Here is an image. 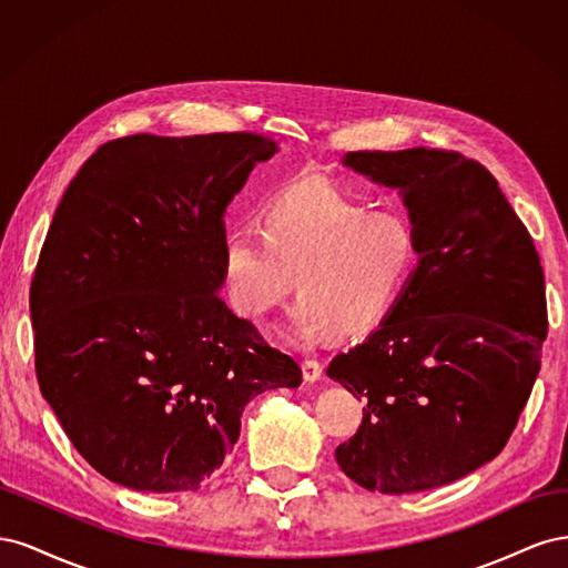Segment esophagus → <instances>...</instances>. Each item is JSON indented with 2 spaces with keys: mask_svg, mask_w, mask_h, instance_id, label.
Listing matches in <instances>:
<instances>
[{
  "mask_svg": "<svg viewBox=\"0 0 568 568\" xmlns=\"http://www.w3.org/2000/svg\"><path fill=\"white\" fill-rule=\"evenodd\" d=\"M301 367H303V379L305 382H317L320 376H322V372H324L320 359H311V357H305Z\"/></svg>",
  "mask_w": 568,
  "mask_h": 568,
  "instance_id": "obj_1",
  "label": "esophagus"
}]
</instances>
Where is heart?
Wrapping results in <instances>:
<instances>
[{
    "instance_id": "1",
    "label": "heart",
    "mask_w": 568,
    "mask_h": 568,
    "mask_svg": "<svg viewBox=\"0 0 568 568\" xmlns=\"http://www.w3.org/2000/svg\"><path fill=\"white\" fill-rule=\"evenodd\" d=\"M419 261V227L407 213L372 211L336 189L307 186L270 201L257 230H230L220 272L236 315L265 320L296 282L291 334L348 341L398 307Z\"/></svg>"
}]
</instances>
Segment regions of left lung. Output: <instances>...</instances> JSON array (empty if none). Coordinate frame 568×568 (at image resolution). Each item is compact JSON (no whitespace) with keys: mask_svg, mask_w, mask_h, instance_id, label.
<instances>
[{"mask_svg":"<svg viewBox=\"0 0 568 568\" xmlns=\"http://www.w3.org/2000/svg\"><path fill=\"white\" fill-rule=\"evenodd\" d=\"M346 165L403 192L422 236L405 298L326 374L365 398L341 471L388 495L438 488L500 455L540 372V257L497 180L457 151H351Z\"/></svg>","mask_w":568,"mask_h":568,"instance_id":"1","label":"left lung"}]
</instances>
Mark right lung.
Listing matches in <instances>:
<instances>
[{"instance_id": "right-lung-1", "label": "right lung", "mask_w": 568, "mask_h": 568, "mask_svg": "<svg viewBox=\"0 0 568 568\" xmlns=\"http://www.w3.org/2000/svg\"><path fill=\"white\" fill-rule=\"evenodd\" d=\"M277 151L255 132L132 134L65 189L30 284L36 372L75 450L113 484L196 490L251 398L303 382L217 296L222 215Z\"/></svg>"}]
</instances>
